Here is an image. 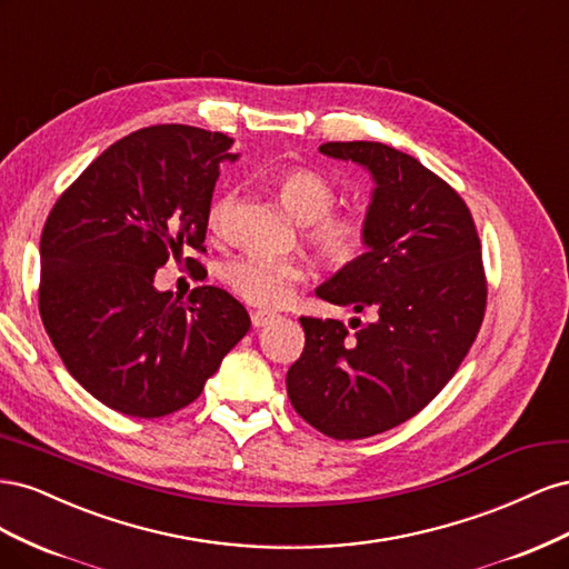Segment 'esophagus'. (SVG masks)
<instances>
[{
    "label": "esophagus",
    "instance_id": "34e87169",
    "mask_svg": "<svg viewBox=\"0 0 569 569\" xmlns=\"http://www.w3.org/2000/svg\"><path fill=\"white\" fill-rule=\"evenodd\" d=\"M274 318H278V313H272V311H261V308H258V311H253L251 313V322H253V327H266L268 322H272Z\"/></svg>",
    "mask_w": 569,
    "mask_h": 569
}]
</instances>
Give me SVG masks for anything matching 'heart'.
I'll list each match as a JSON object with an SVG mask.
<instances>
[{"mask_svg":"<svg viewBox=\"0 0 569 569\" xmlns=\"http://www.w3.org/2000/svg\"><path fill=\"white\" fill-rule=\"evenodd\" d=\"M284 209L306 226L308 242L322 261L347 270L363 261L370 249V220L363 213H332L337 201L335 184L311 168H289L274 178ZM230 199H220L211 209V228H226ZM234 295L253 306H280L291 289L306 278V268L295 258H270L247 253L234 258L222 272Z\"/></svg>","mask_w":569,"mask_h":569,"instance_id":"heart-1","label":"heart"}]
</instances>
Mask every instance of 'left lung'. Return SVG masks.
Returning a JSON list of instances; mask_svg holds the SVG:
<instances>
[{
	"instance_id": "8db88e82",
	"label": "left lung",
	"mask_w": 569,
	"mask_h": 569,
	"mask_svg": "<svg viewBox=\"0 0 569 569\" xmlns=\"http://www.w3.org/2000/svg\"><path fill=\"white\" fill-rule=\"evenodd\" d=\"M320 153L372 176L370 249L316 295L370 320L299 318L301 358L287 372L299 416L332 439L406 422L451 380L485 320L487 280L460 194L418 159L382 142H327Z\"/></svg>"
}]
</instances>
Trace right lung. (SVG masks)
<instances>
[{"label": "right lung", "mask_w": 569, "mask_h": 569, "mask_svg": "<svg viewBox=\"0 0 569 569\" xmlns=\"http://www.w3.org/2000/svg\"><path fill=\"white\" fill-rule=\"evenodd\" d=\"M232 140L192 126L130 132L51 209L40 239V316L66 370L132 418L192 403L249 327L247 308L203 284L153 287L170 256L206 251L211 199ZM189 266H199L187 258Z\"/></svg>", "instance_id": "obj_1"}]
</instances>
